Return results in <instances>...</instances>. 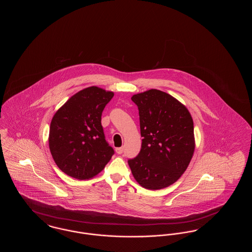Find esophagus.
I'll return each instance as SVG.
<instances>
[{
	"instance_id": "34e87169",
	"label": "esophagus",
	"mask_w": 252,
	"mask_h": 252,
	"mask_svg": "<svg viewBox=\"0 0 252 252\" xmlns=\"http://www.w3.org/2000/svg\"><path fill=\"white\" fill-rule=\"evenodd\" d=\"M124 152V147H118L116 148V153L117 154H122Z\"/></svg>"
}]
</instances>
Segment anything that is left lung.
<instances>
[{
  "label": "left lung",
  "mask_w": 252,
  "mask_h": 252,
  "mask_svg": "<svg viewBox=\"0 0 252 252\" xmlns=\"http://www.w3.org/2000/svg\"><path fill=\"white\" fill-rule=\"evenodd\" d=\"M139 109L142 148L127 160L132 175L145 189L173 184L188 167L193 151V123L188 109L173 96L149 90L131 97Z\"/></svg>",
  "instance_id": "8db88e82"
}]
</instances>
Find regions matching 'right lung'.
<instances>
[{
  "label": "right lung",
  "instance_id": "add662e5",
  "mask_svg": "<svg viewBox=\"0 0 252 252\" xmlns=\"http://www.w3.org/2000/svg\"><path fill=\"white\" fill-rule=\"evenodd\" d=\"M113 93L90 87L72 96L54 115L49 147L57 165L76 180L99 174L114 154L101 124L105 107Z\"/></svg>",
  "mask_w": 252,
  "mask_h": 252
}]
</instances>
